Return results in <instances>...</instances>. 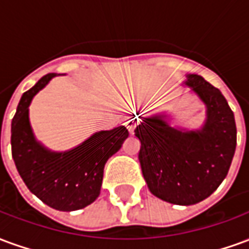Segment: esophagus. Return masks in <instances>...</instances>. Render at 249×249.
<instances>
[{
  "label": "esophagus",
  "mask_w": 249,
  "mask_h": 249,
  "mask_svg": "<svg viewBox=\"0 0 249 249\" xmlns=\"http://www.w3.org/2000/svg\"><path fill=\"white\" fill-rule=\"evenodd\" d=\"M125 126L128 128V130H129L130 133H133V130H135V128H136L135 120H132V119L126 120V121H125Z\"/></svg>",
  "instance_id": "34e87169"
}]
</instances>
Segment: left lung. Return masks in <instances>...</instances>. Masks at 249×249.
<instances>
[{
  "mask_svg": "<svg viewBox=\"0 0 249 249\" xmlns=\"http://www.w3.org/2000/svg\"><path fill=\"white\" fill-rule=\"evenodd\" d=\"M184 84L207 108L203 126L178 129L168 124L165 114L140 116L135 135L141 142L139 160L149 191L168 203L192 205L211 196L230 171L236 124L217 88L198 74H187Z\"/></svg>",
  "mask_w": 249,
  "mask_h": 249,
  "instance_id": "8db88e82",
  "label": "left lung"
}]
</instances>
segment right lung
I'll return each mask as SVG.
<instances>
[{"mask_svg":"<svg viewBox=\"0 0 249 249\" xmlns=\"http://www.w3.org/2000/svg\"><path fill=\"white\" fill-rule=\"evenodd\" d=\"M49 73L22 94L12 120V156L30 192L57 211H77L100 195L104 167L129 136L125 126L100 130L76 148L53 152L36 140L29 121L32 100L53 77Z\"/></svg>","mask_w":249,"mask_h":249,"instance_id":"1","label":"right lung"}]
</instances>
